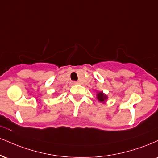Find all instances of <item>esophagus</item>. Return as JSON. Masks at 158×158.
Here are the masks:
<instances>
[{"instance_id":"34e87169","label":"esophagus","mask_w":158,"mask_h":158,"mask_svg":"<svg viewBox=\"0 0 158 158\" xmlns=\"http://www.w3.org/2000/svg\"><path fill=\"white\" fill-rule=\"evenodd\" d=\"M77 81H71V84L72 85H77Z\"/></svg>"}]
</instances>
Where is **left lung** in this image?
<instances>
[{
  "label": "left lung",
  "instance_id": "obj_1",
  "mask_svg": "<svg viewBox=\"0 0 158 158\" xmlns=\"http://www.w3.org/2000/svg\"><path fill=\"white\" fill-rule=\"evenodd\" d=\"M107 96L105 95V94H102V92H99L97 94V99L98 100L100 101V102H104V100H106L107 99Z\"/></svg>",
  "mask_w": 158,
  "mask_h": 158
}]
</instances>
